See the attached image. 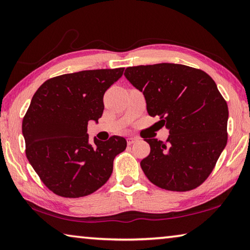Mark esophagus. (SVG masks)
I'll return each mask as SVG.
<instances>
[{
  "mask_svg": "<svg viewBox=\"0 0 250 250\" xmlns=\"http://www.w3.org/2000/svg\"><path fill=\"white\" fill-rule=\"evenodd\" d=\"M137 141H138V138L137 137H130V138L126 139V142H128L129 146L133 145V143H135Z\"/></svg>",
  "mask_w": 250,
  "mask_h": 250,
  "instance_id": "esophagus-1",
  "label": "esophagus"
}]
</instances>
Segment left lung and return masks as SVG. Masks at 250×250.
<instances>
[{
  "label": "left lung",
  "instance_id": "left-lung-1",
  "mask_svg": "<svg viewBox=\"0 0 250 250\" xmlns=\"http://www.w3.org/2000/svg\"><path fill=\"white\" fill-rule=\"evenodd\" d=\"M125 76L170 133L166 142L145 139L151 151L140 166L147 179L167 191L200 186L227 143L228 107L216 83L205 71L170 62L128 67Z\"/></svg>",
  "mask_w": 250,
  "mask_h": 250
}]
</instances>
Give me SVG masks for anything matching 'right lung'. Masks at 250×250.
<instances>
[{
    "mask_svg": "<svg viewBox=\"0 0 250 250\" xmlns=\"http://www.w3.org/2000/svg\"><path fill=\"white\" fill-rule=\"evenodd\" d=\"M125 68L83 70L50 78L34 94L22 124L26 156L55 194L89 195L109 180L113 159L125 151V138L89 142L87 125L98 124L104 95Z\"/></svg>",
    "mask_w": 250,
    "mask_h": 250,
    "instance_id": "add662e5",
    "label": "right lung"
}]
</instances>
